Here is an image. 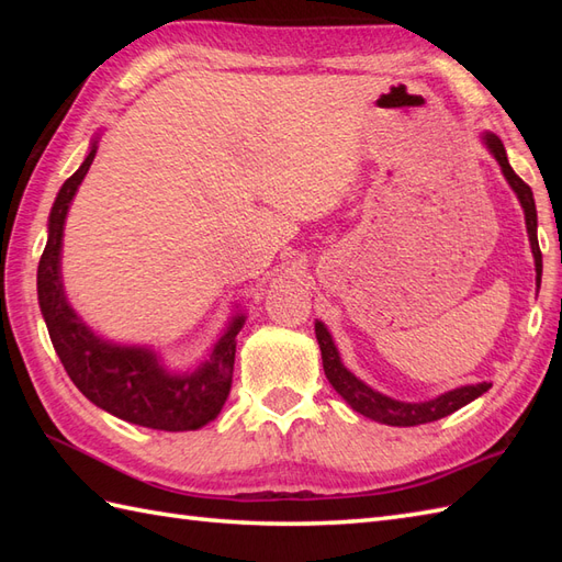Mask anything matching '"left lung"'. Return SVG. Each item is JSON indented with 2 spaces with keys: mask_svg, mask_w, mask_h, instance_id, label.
I'll return each mask as SVG.
<instances>
[{
  "mask_svg": "<svg viewBox=\"0 0 562 562\" xmlns=\"http://www.w3.org/2000/svg\"><path fill=\"white\" fill-rule=\"evenodd\" d=\"M483 142L487 151L493 154L495 161L503 169L509 188L515 190L521 207H524V220H527V234L531 241V254L536 262V284L541 288V272H543V258H541V248H539V236H536V226H539V220H536V202L531 188L521 181V178L512 171V166L507 161V151L503 139L493 133H485ZM316 340L321 348V360H324V372L330 381V386L336 389L340 396L350 403V408L357 411L360 415L369 417V420H376L381 425H393V427H413V425H425V423H435L439 417H447L453 411L463 408L465 403L475 401L479 396L491 389L487 381L483 384H469L461 389H453L441 393V396L432 401H423V403H405V401H393L384 393L374 391L372 386H367L364 381L357 379L348 367L342 364L336 342H333L328 328L316 321Z\"/></svg>",
  "mask_w": 562,
  "mask_h": 562,
  "instance_id": "obj_1",
  "label": "left lung"
}]
</instances>
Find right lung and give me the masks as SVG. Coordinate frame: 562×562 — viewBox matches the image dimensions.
<instances>
[{"mask_svg": "<svg viewBox=\"0 0 562 562\" xmlns=\"http://www.w3.org/2000/svg\"><path fill=\"white\" fill-rule=\"evenodd\" d=\"M97 157V139L79 169L59 188L47 217V244L38 262V304L53 348L75 386L93 405L133 425L186 432L220 415L234 376L236 336L246 316L232 318L195 372H166L157 352L99 338L69 306L59 272L65 220L77 188Z\"/></svg>", "mask_w": 562, "mask_h": 562, "instance_id": "add662e5", "label": "right lung"}]
</instances>
